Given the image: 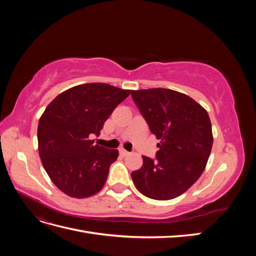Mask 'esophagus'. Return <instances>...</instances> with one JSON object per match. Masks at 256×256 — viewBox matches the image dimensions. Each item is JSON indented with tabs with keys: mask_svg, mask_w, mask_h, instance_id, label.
Segmentation results:
<instances>
[{
	"mask_svg": "<svg viewBox=\"0 0 256 256\" xmlns=\"http://www.w3.org/2000/svg\"><path fill=\"white\" fill-rule=\"evenodd\" d=\"M120 154H122V156H124V157H125V156H128V154H129L130 152H127L126 150H124V148H120Z\"/></svg>",
	"mask_w": 256,
	"mask_h": 256,
	"instance_id": "obj_1",
	"label": "esophagus"
}]
</instances>
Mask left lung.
I'll use <instances>...</instances> for the list:
<instances>
[{
	"label": "left lung",
	"instance_id": "left-lung-1",
	"mask_svg": "<svg viewBox=\"0 0 256 256\" xmlns=\"http://www.w3.org/2000/svg\"><path fill=\"white\" fill-rule=\"evenodd\" d=\"M138 111L160 143L156 158L143 156V166L131 173L145 196L166 200L182 196L206 166L212 147L208 113L189 96L172 90H131Z\"/></svg>",
	"mask_w": 256,
	"mask_h": 256
}]
</instances>
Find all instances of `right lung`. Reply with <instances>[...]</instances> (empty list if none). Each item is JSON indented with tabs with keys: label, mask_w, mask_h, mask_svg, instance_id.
Segmentation results:
<instances>
[{
	"label": "right lung",
	"mask_w": 256,
	"mask_h": 256,
	"mask_svg": "<svg viewBox=\"0 0 256 256\" xmlns=\"http://www.w3.org/2000/svg\"><path fill=\"white\" fill-rule=\"evenodd\" d=\"M130 94L106 83H86L62 92L38 122V150L46 172L67 196L84 198L102 189L118 150L94 144L104 122Z\"/></svg>",
	"instance_id": "add662e5"
}]
</instances>
